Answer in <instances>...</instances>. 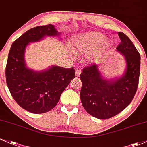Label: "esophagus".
Returning a JSON list of instances; mask_svg holds the SVG:
<instances>
[{
    "label": "esophagus",
    "instance_id": "1",
    "mask_svg": "<svg viewBox=\"0 0 147 147\" xmlns=\"http://www.w3.org/2000/svg\"><path fill=\"white\" fill-rule=\"evenodd\" d=\"M81 70H80V69H76V70H75V76L80 77V75H81Z\"/></svg>",
    "mask_w": 147,
    "mask_h": 147
}]
</instances>
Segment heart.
<instances>
[{
    "mask_svg": "<svg viewBox=\"0 0 147 147\" xmlns=\"http://www.w3.org/2000/svg\"><path fill=\"white\" fill-rule=\"evenodd\" d=\"M71 43V56L75 57L76 53H86V60L89 63L99 60L110 45L109 40L98 31H88L75 35Z\"/></svg>",
    "mask_w": 147,
    "mask_h": 147,
    "instance_id": "heart-1",
    "label": "heart"
}]
</instances>
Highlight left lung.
Here are the masks:
<instances>
[{"label":"left lung","instance_id":"8db88e82","mask_svg":"<svg viewBox=\"0 0 147 147\" xmlns=\"http://www.w3.org/2000/svg\"><path fill=\"white\" fill-rule=\"evenodd\" d=\"M121 43L117 50L125 61V70L112 79L103 76L98 65L83 69L80 98L85 110L99 119H107L123 111L131 102L138 86L140 55L126 35L118 32Z\"/></svg>","mask_w":147,"mask_h":147}]
</instances>
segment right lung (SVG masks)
Wrapping results in <instances>:
<instances>
[{
    "label": "right lung",
    "mask_w": 147,
    "mask_h": 147,
    "mask_svg": "<svg viewBox=\"0 0 147 147\" xmlns=\"http://www.w3.org/2000/svg\"><path fill=\"white\" fill-rule=\"evenodd\" d=\"M45 37L61 39L60 33L51 24L35 27L21 35L11 46L5 69L7 85L14 100L34 114L47 112L55 107L75 75L73 67L52 65L46 70L35 71L26 65L27 46Z\"/></svg>",
    "instance_id": "add662e5"
}]
</instances>
